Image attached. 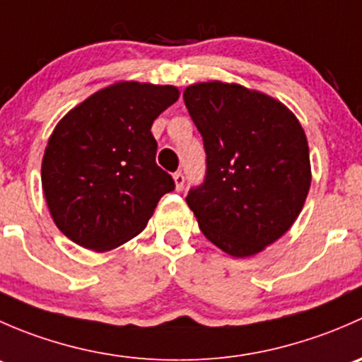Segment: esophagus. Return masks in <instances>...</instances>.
<instances>
[{"instance_id": "esophagus-1", "label": "esophagus", "mask_w": 362, "mask_h": 362, "mask_svg": "<svg viewBox=\"0 0 362 362\" xmlns=\"http://www.w3.org/2000/svg\"><path fill=\"white\" fill-rule=\"evenodd\" d=\"M173 182H175V189H177V191H182V189H184V184H185V177L180 173V171H178V173L173 175Z\"/></svg>"}]
</instances>
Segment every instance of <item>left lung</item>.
<instances>
[{"instance_id":"8db88e82","label":"left lung","mask_w":362,"mask_h":362,"mask_svg":"<svg viewBox=\"0 0 362 362\" xmlns=\"http://www.w3.org/2000/svg\"><path fill=\"white\" fill-rule=\"evenodd\" d=\"M184 100L206 152L204 184L185 202L206 240L252 257L282 238L305 206V129L282 101L235 82L191 83Z\"/></svg>"}]
</instances>
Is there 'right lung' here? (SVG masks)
Returning a JSON list of instances; mask_svg holds the SVG:
<instances>
[{"mask_svg":"<svg viewBox=\"0 0 362 362\" xmlns=\"http://www.w3.org/2000/svg\"><path fill=\"white\" fill-rule=\"evenodd\" d=\"M180 98L175 86L119 80L73 107L54 127L42 189L54 224L93 252L140 235L173 178L156 164L154 120Z\"/></svg>","mask_w":362,"mask_h":362,"instance_id":"add662e5","label":"right lung"}]
</instances>
